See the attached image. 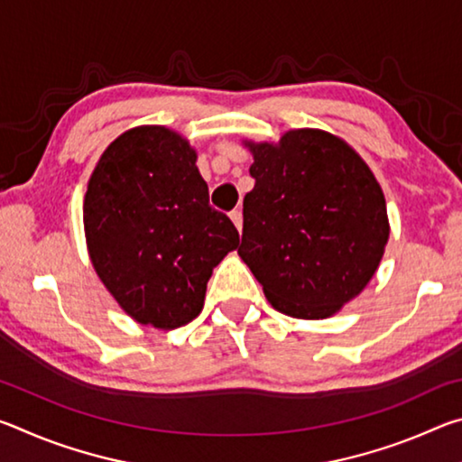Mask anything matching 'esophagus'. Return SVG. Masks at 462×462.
Wrapping results in <instances>:
<instances>
[{
    "instance_id": "esophagus-1",
    "label": "esophagus",
    "mask_w": 462,
    "mask_h": 462,
    "mask_svg": "<svg viewBox=\"0 0 462 462\" xmlns=\"http://www.w3.org/2000/svg\"><path fill=\"white\" fill-rule=\"evenodd\" d=\"M230 220L234 222V226H236L238 232H240V230H242V212H240V209H232V212H230Z\"/></svg>"
}]
</instances>
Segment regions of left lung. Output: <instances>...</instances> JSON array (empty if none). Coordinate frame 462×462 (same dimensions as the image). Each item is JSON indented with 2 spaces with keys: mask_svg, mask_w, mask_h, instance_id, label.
<instances>
[{
  "mask_svg": "<svg viewBox=\"0 0 462 462\" xmlns=\"http://www.w3.org/2000/svg\"><path fill=\"white\" fill-rule=\"evenodd\" d=\"M254 189L242 203L240 259L277 311L322 319L363 291L389 238L387 206L366 162L324 130L246 143Z\"/></svg>",
  "mask_w": 462,
  "mask_h": 462,
  "instance_id": "8db88e82",
  "label": "left lung"
}]
</instances>
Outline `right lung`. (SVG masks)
Listing matches in <instances>:
<instances>
[{"label":"right lung","mask_w":462,"mask_h":462,"mask_svg":"<svg viewBox=\"0 0 462 462\" xmlns=\"http://www.w3.org/2000/svg\"><path fill=\"white\" fill-rule=\"evenodd\" d=\"M198 154L165 126H138L101 154L83 201L93 269L138 324L161 330L199 316L212 271L238 246L209 206Z\"/></svg>","instance_id":"right-lung-1"}]
</instances>
